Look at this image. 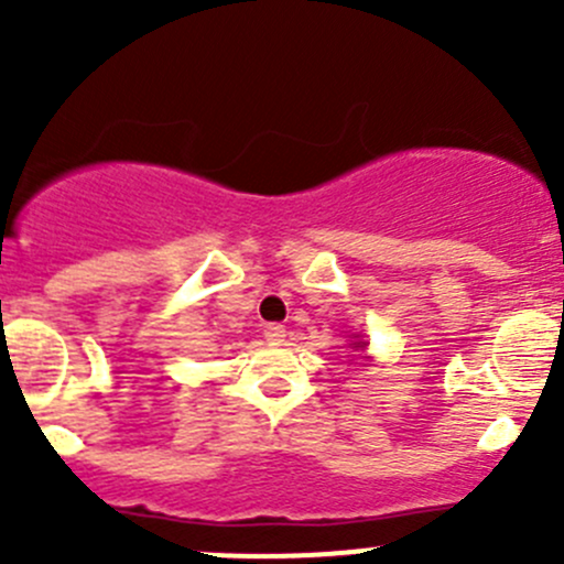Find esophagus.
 <instances>
[{
	"label": "esophagus",
	"instance_id": "obj_1",
	"mask_svg": "<svg viewBox=\"0 0 564 564\" xmlns=\"http://www.w3.org/2000/svg\"><path fill=\"white\" fill-rule=\"evenodd\" d=\"M264 338L270 340V344H283V338H286V329H283V324H267Z\"/></svg>",
	"mask_w": 564,
	"mask_h": 564
}]
</instances>
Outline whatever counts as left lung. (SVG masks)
Segmentation results:
<instances>
[{"label":"left lung","instance_id":"left-lung-1","mask_svg":"<svg viewBox=\"0 0 564 564\" xmlns=\"http://www.w3.org/2000/svg\"><path fill=\"white\" fill-rule=\"evenodd\" d=\"M349 346L357 351V349H362V346H366V344H362V340H355V344H349Z\"/></svg>","mask_w":564,"mask_h":564}]
</instances>
